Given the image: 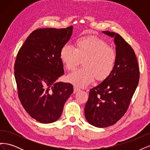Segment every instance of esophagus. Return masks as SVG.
I'll return each instance as SVG.
<instances>
[{"label": "esophagus", "instance_id": "1", "mask_svg": "<svg viewBox=\"0 0 150 150\" xmlns=\"http://www.w3.org/2000/svg\"><path fill=\"white\" fill-rule=\"evenodd\" d=\"M79 91V89H78L77 87H76V86H74V93H76L77 92H78Z\"/></svg>", "mask_w": 150, "mask_h": 150}]
</instances>
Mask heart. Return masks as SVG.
I'll use <instances>...</instances> for the list:
<instances>
[{
    "instance_id": "1",
    "label": "heart",
    "mask_w": 150,
    "mask_h": 150,
    "mask_svg": "<svg viewBox=\"0 0 150 150\" xmlns=\"http://www.w3.org/2000/svg\"><path fill=\"white\" fill-rule=\"evenodd\" d=\"M76 47L69 44L60 51L61 60L66 69L74 71L83 61L84 67L68 75V82L78 88H85L94 78L98 81L106 79L114 70L117 54L106 40L96 36L79 38Z\"/></svg>"
}]
</instances>
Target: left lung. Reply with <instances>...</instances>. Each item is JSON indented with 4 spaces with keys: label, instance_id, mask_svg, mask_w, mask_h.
<instances>
[{
    "label": "left lung",
    "instance_id": "obj_1",
    "mask_svg": "<svg viewBox=\"0 0 150 150\" xmlns=\"http://www.w3.org/2000/svg\"><path fill=\"white\" fill-rule=\"evenodd\" d=\"M103 33L114 38L117 59L111 74L91 89L84 108L89 123L106 128L118 121L129 106L139 79V70L134 50L121 36L110 31Z\"/></svg>",
    "mask_w": 150,
    "mask_h": 150
}]
</instances>
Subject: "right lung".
I'll list each match as a JSON object with an SVG mask.
<instances>
[{"label":"right lung","mask_w":150,"mask_h":150,"mask_svg":"<svg viewBox=\"0 0 150 150\" xmlns=\"http://www.w3.org/2000/svg\"><path fill=\"white\" fill-rule=\"evenodd\" d=\"M72 28L36 29L17 54L14 76L18 96L29 115L41 123L59 118L73 93L71 84L56 82L64 74L60 51L69 40Z\"/></svg>","instance_id":"add662e5"}]
</instances>
